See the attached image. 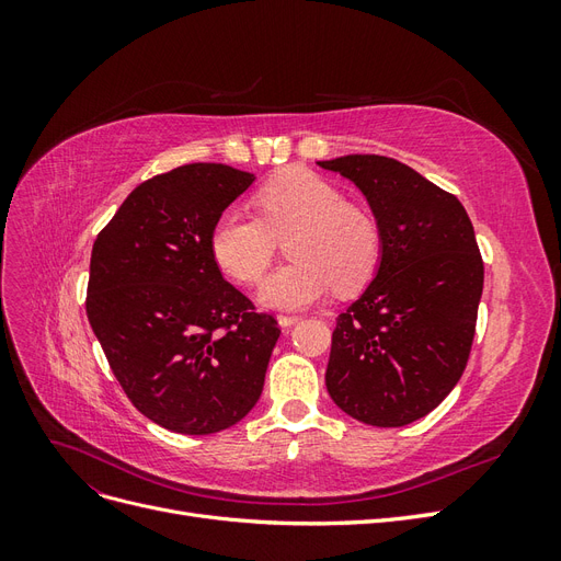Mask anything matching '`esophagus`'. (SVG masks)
<instances>
[{
    "instance_id": "1",
    "label": "esophagus",
    "mask_w": 561,
    "mask_h": 561,
    "mask_svg": "<svg viewBox=\"0 0 561 561\" xmlns=\"http://www.w3.org/2000/svg\"><path fill=\"white\" fill-rule=\"evenodd\" d=\"M299 320H301L299 316H293V313H280V316H278V325H280V328H293L295 322H299Z\"/></svg>"
}]
</instances>
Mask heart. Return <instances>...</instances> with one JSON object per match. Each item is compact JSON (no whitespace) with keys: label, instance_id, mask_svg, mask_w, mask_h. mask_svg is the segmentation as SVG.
<instances>
[{"label":"heart","instance_id":"heart-1","mask_svg":"<svg viewBox=\"0 0 561 561\" xmlns=\"http://www.w3.org/2000/svg\"><path fill=\"white\" fill-rule=\"evenodd\" d=\"M260 217L239 206L219 213L210 231V252L219 268L241 283H254L287 239L290 264L260 285V301L271 309H304L332 287L351 295L375 276L381 233L375 217L346 203L344 194L311 171L293 168L268 180L254 196Z\"/></svg>","mask_w":561,"mask_h":561}]
</instances>
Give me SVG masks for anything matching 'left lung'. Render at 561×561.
<instances>
[{
  "mask_svg": "<svg viewBox=\"0 0 561 561\" xmlns=\"http://www.w3.org/2000/svg\"><path fill=\"white\" fill-rule=\"evenodd\" d=\"M318 165L358 186L381 233L375 278L336 318L328 393L369 426H407L451 393L468 363L484 285L472 222L461 201L396 159Z\"/></svg>",
  "mask_w": 561,
  "mask_h": 561,
  "instance_id": "1",
  "label": "left lung"
}]
</instances>
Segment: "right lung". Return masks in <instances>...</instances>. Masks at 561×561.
Here are the masks:
<instances>
[{"label": "right lung", "mask_w": 561, "mask_h": 561, "mask_svg": "<svg viewBox=\"0 0 561 561\" xmlns=\"http://www.w3.org/2000/svg\"><path fill=\"white\" fill-rule=\"evenodd\" d=\"M252 173L190 163L128 194L91 252L87 313L138 410L182 435H210L257 404L280 330L225 280L210 231Z\"/></svg>", "instance_id": "1"}]
</instances>
